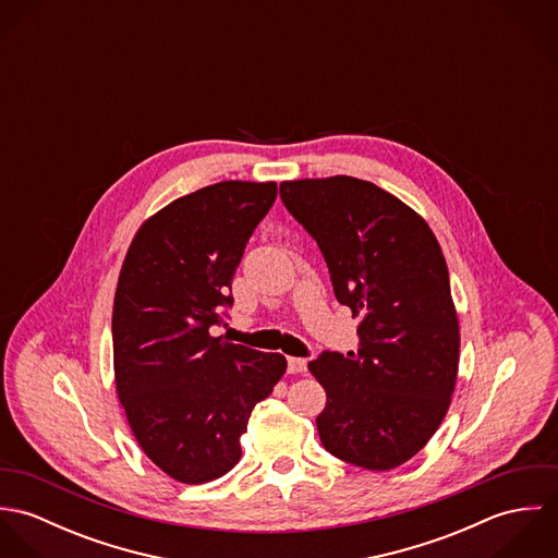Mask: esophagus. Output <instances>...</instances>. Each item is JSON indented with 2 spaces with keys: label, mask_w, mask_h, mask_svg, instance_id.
<instances>
[{
  "label": "esophagus",
  "mask_w": 558,
  "mask_h": 558,
  "mask_svg": "<svg viewBox=\"0 0 558 558\" xmlns=\"http://www.w3.org/2000/svg\"><path fill=\"white\" fill-rule=\"evenodd\" d=\"M288 372L290 374H305L307 372V361L299 356H288Z\"/></svg>",
  "instance_id": "1"
}]
</instances>
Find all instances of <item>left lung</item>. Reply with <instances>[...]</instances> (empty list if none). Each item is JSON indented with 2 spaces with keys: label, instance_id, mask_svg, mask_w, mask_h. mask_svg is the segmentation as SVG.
Segmentation results:
<instances>
[{
  "label": "left lung",
  "instance_id": "obj_1",
  "mask_svg": "<svg viewBox=\"0 0 558 558\" xmlns=\"http://www.w3.org/2000/svg\"><path fill=\"white\" fill-rule=\"evenodd\" d=\"M279 193L318 242L337 301L361 318L356 352L310 363L326 391L319 440L348 464L398 469L436 434L458 378L460 324L440 244L367 180H288Z\"/></svg>",
  "mask_w": 558,
  "mask_h": 558
}]
</instances>
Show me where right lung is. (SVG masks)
<instances>
[{
    "label": "right lung",
    "instance_id": "right-lung-1",
    "mask_svg": "<svg viewBox=\"0 0 558 558\" xmlns=\"http://www.w3.org/2000/svg\"><path fill=\"white\" fill-rule=\"evenodd\" d=\"M275 199L277 182L204 186L153 215L126 251L111 319L116 389L144 453L180 483L239 464L251 410L286 374L283 354L210 335Z\"/></svg>",
    "mask_w": 558,
    "mask_h": 558
}]
</instances>
